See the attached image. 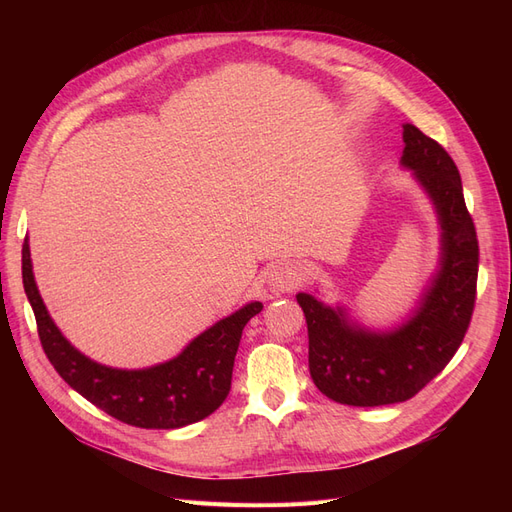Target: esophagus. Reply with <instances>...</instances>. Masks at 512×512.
<instances>
[{
  "label": "esophagus",
  "instance_id": "esophagus-1",
  "mask_svg": "<svg viewBox=\"0 0 512 512\" xmlns=\"http://www.w3.org/2000/svg\"><path fill=\"white\" fill-rule=\"evenodd\" d=\"M299 275L294 273L292 267L284 265V262H273L265 271V286L271 294H284L292 288H297Z\"/></svg>",
  "mask_w": 512,
  "mask_h": 512
}]
</instances>
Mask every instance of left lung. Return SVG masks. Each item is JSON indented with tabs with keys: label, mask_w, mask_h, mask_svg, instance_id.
Here are the masks:
<instances>
[{
	"label": "left lung",
	"mask_w": 512,
	"mask_h": 512,
	"mask_svg": "<svg viewBox=\"0 0 512 512\" xmlns=\"http://www.w3.org/2000/svg\"><path fill=\"white\" fill-rule=\"evenodd\" d=\"M399 164L429 196L440 224L438 269L410 316L393 329H369L344 305L299 292L307 320L309 374L322 395L346 406H389L414 397L453 359L476 299L478 241L451 156L412 123Z\"/></svg>",
	"instance_id": "obj_1"
}]
</instances>
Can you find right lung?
Here are the masks:
<instances>
[{
	"instance_id": "add662e5",
	"label": "right lung",
	"mask_w": 512,
	"mask_h": 512,
	"mask_svg": "<svg viewBox=\"0 0 512 512\" xmlns=\"http://www.w3.org/2000/svg\"><path fill=\"white\" fill-rule=\"evenodd\" d=\"M23 286L34 309L44 354L57 374L106 414L143 429L192 425L224 404L241 333L262 309L260 301L243 305L194 337L175 359L143 369H117L91 361L57 329L36 286L27 237L23 243Z\"/></svg>"
}]
</instances>
